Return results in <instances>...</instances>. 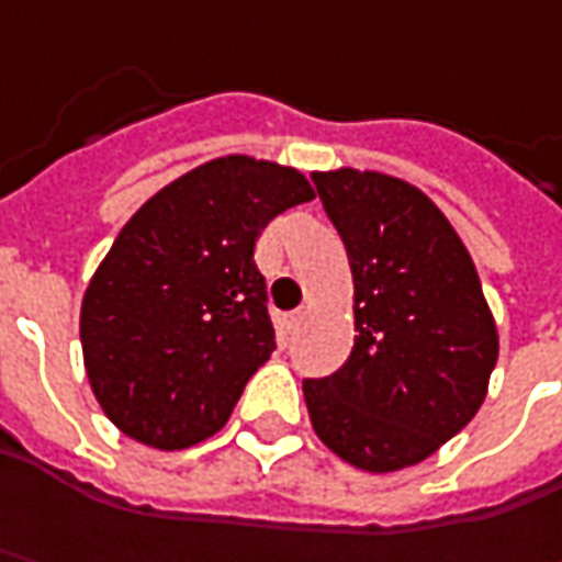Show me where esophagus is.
Wrapping results in <instances>:
<instances>
[{"instance_id":"1","label":"esophagus","mask_w":562,"mask_h":562,"mask_svg":"<svg viewBox=\"0 0 562 562\" xmlns=\"http://www.w3.org/2000/svg\"><path fill=\"white\" fill-rule=\"evenodd\" d=\"M301 319H304V311H292V314H285V329H289V333H299Z\"/></svg>"}]
</instances>
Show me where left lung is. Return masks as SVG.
Listing matches in <instances>:
<instances>
[{
    "label": "left lung",
    "mask_w": 562,
    "mask_h": 562,
    "mask_svg": "<svg viewBox=\"0 0 562 562\" xmlns=\"http://www.w3.org/2000/svg\"><path fill=\"white\" fill-rule=\"evenodd\" d=\"M355 277V348L304 379L319 441L351 467L392 473L454 438L482 407L497 329L475 263L416 186L341 167L311 173Z\"/></svg>",
    "instance_id": "1"
}]
</instances>
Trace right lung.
I'll return each instance as SVG.
<instances>
[{
	"label": "right lung",
	"instance_id": "obj_1",
	"mask_svg": "<svg viewBox=\"0 0 562 562\" xmlns=\"http://www.w3.org/2000/svg\"><path fill=\"white\" fill-rule=\"evenodd\" d=\"M311 199L295 167L226 155L126 221L80 307L89 385L124 436L177 451L223 429L277 348L258 236Z\"/></svg>",
	"mask_w": 562,
	"mask_h": 562
}]
</instances>
